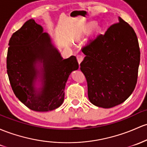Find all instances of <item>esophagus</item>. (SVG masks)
<instances>
[{"instance_id": "1", "label": "esophagus", "mask_w": 147, "mask_h": 147, "mask_svg": "<svg viewBox=\"0 0 147 147\" xmlns=\"http://www.w3.org/2000/svg\"><path fill=\"white\" fill-rule=\"evenodd\" d=\"M77 61H78V63H79V64H80L82 63V61H83V59H84V56H82V55H77Z\"/></svg>"}]
</instances>
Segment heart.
<instances>
[{"instance_id": "b5f03b06", "label": "heart", "mask_w": 147, "mask_h": 147, "mask_svg": "<svg viewBox=\"0 0 147 147\" xmlns=\"http://www.w3.org/2000/svg\"><path fill=\"white\" fill-rule=\"evenodd\" d=\"M92 26H90L88 27V29H87V32H88V31H89V30H91V28H92Z\"/></svg>"}]
</instances>
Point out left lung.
I'll return each instance as SVG.
<instances>
[{"instance_id":"obj_1","label":"left lung","mask_w":147,"mask_h":147,"mask_svg":"<svg viewBox=\"0 0 147 147\" xmlns=\"http://www.w3.org/2000/svg\"><path fill=\"white\" fill-rule=\"evenodd\" d=\"M82 51L86 56L80 70L86 79L90 102L111 108L128 99L136 86L140 61L133 28L119 17V23L91 40Z\"/></svg>"}]
</instances>
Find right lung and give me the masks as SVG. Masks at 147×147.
Listing matches in <instances>:
<instances>
[{
  "instance_id": "add662e5",
  "label": "right lung",
  "mask_w": 147,
  "mask_h": 147,
  "mask_svg": "<svg viewBox=\"0 0 147 147\" xmlns=\"http://www.w3.org/2000/svg\"><path fill=\"white\" fill-rule=\"evenodd\" d=\"M8 45L7 72L16 97L36 112L60 107L69 75L79 68L76 57L63 59L49 34L33 19L12 34ZM37 80L40 88L35 86Z\"/></svg>"
}]
</instances>
